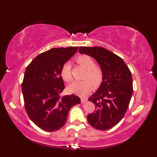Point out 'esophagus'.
<instances>
[{
  "instance_id": "34e87169",
  "label": "esophagus",
  "mask_w": 157,
  "mask_h": 157,
  "mask_svg": "<svg viewBox=\"0 0 157 157\" xmlns=\"http://www.w3.org/2000/svg\"><path fill=\"white\" fill-rule=\"evenodd\" d=\"M80 100H81V102L82 103H84V102H86V101H87V98H80Z\"/></svg>"
}]
</instances>
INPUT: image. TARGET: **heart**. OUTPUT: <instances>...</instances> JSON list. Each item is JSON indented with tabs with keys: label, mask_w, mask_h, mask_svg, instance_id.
<instances>
[{
	"label": "heart",
	"mask_w": 157,
	"mask_h": 157,
	"mask_svg": "<svg viewBox=\"0 0 157 157\" xmlns=\"http://www.w3.org/2000/svg\"><path fill=\"white\" fill-rule=\"evenodd\" d=\"M77 62L87 70L85 78L83 81H75L68 87L70 92L79 96H86L90 92L92 83L95 86L98 85L102 79V72L96 67V64L91 57L87 55H82L77 59ZM61 75L63 80L69 82L72 80L71 65L69 62L65 63L61 69Z\"/></svg>",
	"instance_id": "b5f03b06"
}]
</instances>
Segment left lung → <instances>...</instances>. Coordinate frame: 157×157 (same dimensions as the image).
Here are the masks:
<instances>
[{"label": "left lung", "instance_id": "1", "mask_svg": "<svg viewBox=\"0 0 157 157\" xmlns=\"http://www.w3.org/2000/svg\"><path fill=\"white\" fill-rule=\"evenodd\" d=\"M79 52L95 59L103 75L98 90L88 98L96 110L88 115V121L96 129H111L128 109L133 93L132 73L121 57L102 47L81 46Z\"/></svg>", "mask_w": 157, "mask_h": 157}]
</instances>
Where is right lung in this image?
I'll return each instance as SVG.
<instances>
[{"instance_id": "right-lung-1", "label": "right lung", "mask_w": 157, "mask_h": 157, "mask_svg": "<svg viewBox=\"0 0 157 157\" xmlns=\"http://www.w3.org/2000/svg\"><path fill=\"white\" fill-rule=\"evenodd\" d=\"M78 50V46L48 50L35 57L25 69L21 86L25 111L44 131L61 129L70 109L81 102L75 95H60L65 88L61 67Z\"/></svg>"}]
</instances>
